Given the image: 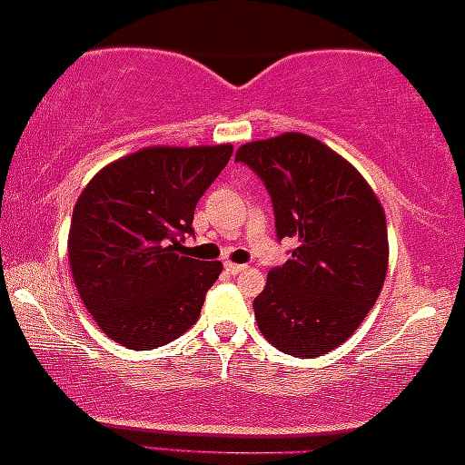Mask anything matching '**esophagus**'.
Segmentation results:
<instances>
[{"label": "esophagus", "mask_w": 465, "mask_h": 465, "mask_svg": "<svg viewBox=\"0 0 465 465\" xmlns=\"http://www.w3.org/2000/svg\"><path fill=\"white\" fill-rule=\"evenodd\" d=\"M224 266H226V271L231 272V275H239L241 271L247 269L245 264H237V262H224Z\"/></svg>", "instance_id": "obj_1"}]
</instances>
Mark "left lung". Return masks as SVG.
Returning <instances> with one entry per match:
<instances>
[{
    "label": "left lung",
    "mask_w": 465,
    "mask_h": 465,
    "mask_svg": "<svg viewBox=\"0 0 465 465\" xmlns=\"http://www.w3.org/2000/svg\"><path fill=\"white\" fill-rule=\"evenodd\" d=\"M237 161L269 190L277 237L298 243L253 301L260 332L294 358L332 351L383 288L390 260L383 207L351 163L302 133L241 145Z\"/></svg>",
    "instance_id": "1"
}]
</instances>
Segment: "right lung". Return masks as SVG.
<instances>
[{
	"instance_id": "obj_1",
	"label": "right lung",
	"mask_w": 465,
	"mask_h": 465,
	"mask_svg": "<svg viewBox=\"0 0 465 465\" xmlns=\"http://www.w3.org/2000/svg\"><path fill=\"white\" fill-rule=\"evenodd\" d=\"M232 145H154L99 171L74 207L67 253L84 307L126 349L163 347L201 315L222 262L182 253L194 207Z\"/></svg>"
}]
</instances>
